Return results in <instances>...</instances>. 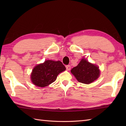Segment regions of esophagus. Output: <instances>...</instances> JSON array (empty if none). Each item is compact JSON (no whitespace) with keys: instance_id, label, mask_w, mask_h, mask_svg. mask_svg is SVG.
I'll return each instance as SVG.
<instances>
[{"instance_id":"34e87169","label":"esophagus","mask_w":126,"mask_h":126,"mask_svg":"<svg viewBox=\"0 0 126 126\" xmlns=\"http://www.w3.org/2000/svg\"><path fill=\"white\" fill-rule=\"evenodd\" d=\"M65 67H66V69H67L68 70H70V69H71V66H70V65H66V66H65Z\"/></svg>"}]
</instances>
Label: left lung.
I'll use <instances>...</instances> for the list:
<instances>
[{
  "instance_id": "obj_1",
  "label": "left lung",
  "mask_w": 126,
  "mask_h": 126,
  "mask_svg": "<svg viewBox=\"0 0 126 126\" xmlns=\"http://www.w3.org/2000/svg\"><path fill=\"white\" fill-rule=\"evenodd\" d=\"M71 73L79 82L90 84L98 78L100 70L98 66L83 58L78 65L71 69Z\"/></svg>"
}]
</instances>
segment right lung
<instances>
[{"label":"right lung","mask_w":126,"mask_h":126,"mask_svg":"<svg viewBox=\"0 0 126 126\" xmlns=\"http://www.w3.org/2000/svg\"><path fill=\"white\" fill-rule=\"evenodd\" d=\"M65 69L61 61L47 60L33 69L31 74V81L37 87H47L55 82L58 75Z\"/></svg>","instance_id":"add662e5"}]
</instances>
